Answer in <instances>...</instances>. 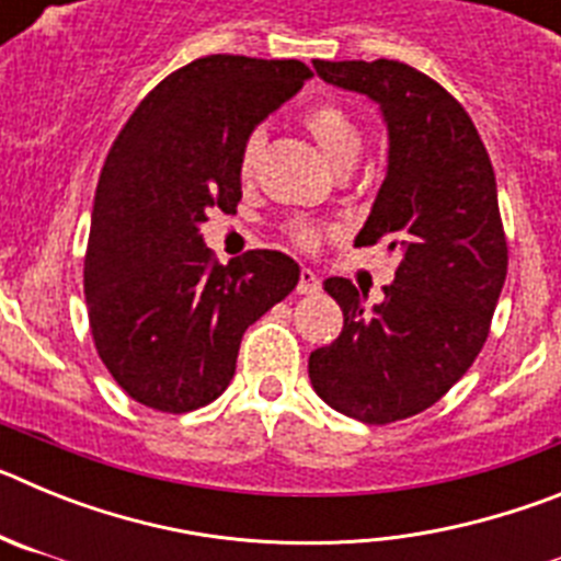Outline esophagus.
<instances>
[{"label": "esophagus", "instance_id": "1", "mask_svg": "<svg viewBox=\"0 0 561 561\" xmlns=\"http://www.w3.org/2000/svg\"><path fill=\"white\" fill-rule=\"evenodd\" d=\"M297 291H300V295H314V291H320V277H317L311 270H300V277H297Z\"/></svg>", "mask_w": 561, "mask_h": 561}]
</instances>
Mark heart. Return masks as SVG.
I'll list each match as a JSON object with an SVG mask.
<instances>
[{
  "instance_id": "1",
  "label": "heart",
  "mask_w": 561,
  "mask_h": 561,
  "mask_svg": "<svg viewBox=\"0 0 561 561\" xmlns=\"http://www.w3.org/2000/svg\"><path fill=\"white\" fill-rule=\"evenodd\" d=\"M304 126L336 168L345 171V168L354 165L362 146V131L354 117L340 103L323 101L309 106L304 114ZM261 153H264V131L252 128L241 140V148H238V173H241V180H250L252 173H255ZM289 238L297 247H304V250H314L320 244V230L314 225H306V221H295V225H289Z\"/></svg>"
}]
</instances>
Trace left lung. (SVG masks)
<instances>
[{
	"label": "left lung",
	"mask_w": 561,
	"mask_h": 561,
	"mask_svg": "<svg viewBox=\"0 0 561 561\" xmlns=\"http://www.w3.org/2000/svg\"><path fill=\"white\" fill-rule=\"evenodd\" d=\"M311 64L385 112L388 176L356 244L385 241L399 264L374 309L348 277L325 280L342 331L311 351L309 379L340 413L390 424L433 408L489 336L508 272L497 182L472 117L438 81L388 58Z\"/></svg>",
	"instance_id": "left-lung-1"
}]
</instances>
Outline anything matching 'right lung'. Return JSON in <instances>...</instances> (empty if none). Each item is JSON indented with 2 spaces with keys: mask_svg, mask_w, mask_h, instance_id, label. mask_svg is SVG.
<instances>
[{
  "mask_svg": "<svg viewBox=\"0 0 561 561\" xmlns=\"http://www.w3.org/2000/svg\"><path fill=\"white\" fill-rule=\"evenodd\" d=\"M306 78L295 58H196L142 98L108 148L83 257L87 314L112 379L146 408L176 415L219 399L244 331L295 289L289 255L250 250L221 266L199 225L207 207L241 202V140Z\"/></svg>",
  "mask_w": 561,
  "mask_h": 561,
  "instance_id": "1",
  "label": "right lung"
}]
</instances>
